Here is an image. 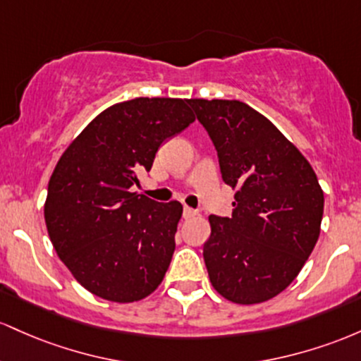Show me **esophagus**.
Masks as SVG:
<instances>
[{"label":"esophagus","instance_id":"obj_1","mask_svg":"<svg viewBox=\"0 0 361 361\" xmlns=\"http://www.w3.org/2000/svg\"><path fill=\"white\" fill-rule=\"evenodd\" d=\"M182 214H184V218H185V220H188V218H192V216H196L197 212H196V209L189 208V206H184V213H182Z\"/></svg>","mask_w":361,"mask_h":361}]
</instances>
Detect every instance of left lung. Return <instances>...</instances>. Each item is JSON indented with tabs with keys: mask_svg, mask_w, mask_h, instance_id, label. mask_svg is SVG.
Listing matches in <instances>:
<instances>
[{
	"mask_svg": "<svg viewBox=\"0 0 361 361\" xmlns=\"http://www.w3.org/2000/svg\"><path fill=\"white\" fill-rule=\"evenodd\" d=\"M237 189L232 216H209L202 247L214 290L252 305L281 293L314 250L324 192L305 157L271 121L240 100H188Z\"/></svg>",
	"mask_w": 361,
	"mask_h": 361,
	"instance_id": "obj_1",
	"label": "left lung"
}]
</instances>
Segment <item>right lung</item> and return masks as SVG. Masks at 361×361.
I'll return each mask as SVG.
<instances>
[{"instance_id": "obj_1", "label": "right lung", "mask_w": 361, "mask_h": 361, "mask_svg": "<svg viewBox=\"0 0 361 361\" xmlns=\"http://www.w3.org/2000/svg\"><path fill=\"white\" fill-rule=\"evenodd\" d=\"M191 123L188 100L137 97L105 109L59 159L44 218L59 259L90 293L137 302L164 279L182 204L157 202L133 185L160 145Z\"/></svg>"}]
</instances>
